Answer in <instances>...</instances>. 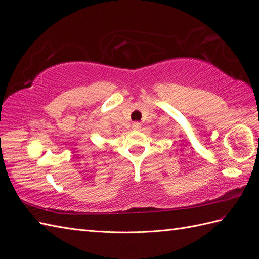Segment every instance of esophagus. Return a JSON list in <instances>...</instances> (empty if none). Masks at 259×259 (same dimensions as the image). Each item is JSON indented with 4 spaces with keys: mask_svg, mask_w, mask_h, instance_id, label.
<instances>
[{
    "mask_svg": "<svg viewBox=\"0 0 259 259\" xmlns=\"http://www.w3.org/2000/svg\"><path fill=\"white\" fill-rule=\"evenodd\" d=\"M141 127V123L140 122H138V121H136V122H134L132 123V129H139Z\"/></svg>",
    "mask_w": 259,
    "mask_h": 259,
    "instance_id": "34e87169",
    "label": "esophagus"
}]
</instances>
